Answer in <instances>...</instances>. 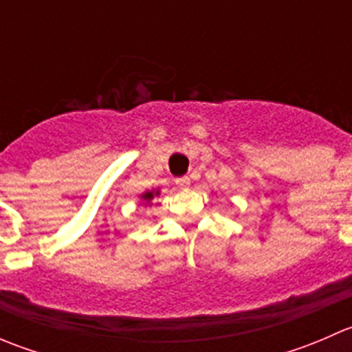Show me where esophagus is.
<instances>
[{"label":"esophagus","mask_w":352,"mask_h":352,"mask_svg":"<svg viewBox=\"0 0 352 352\" xmlns=\"http://www.w3.org/2000/svg\"><path fill=\"white\" fill-rule=\"evenodd\" d=\"M175 184L179 187H182V189H186V187L190 186V179L189 177H179V179L175 180Z\"/></svg>","instance_id":"esophagus-1"}]
</instances>
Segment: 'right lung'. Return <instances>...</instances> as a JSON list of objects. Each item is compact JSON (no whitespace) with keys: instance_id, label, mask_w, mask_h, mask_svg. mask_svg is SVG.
Returning <instances> with one entry per match:
<instances>
[{"instance_id":"obj_1","label":"right lung","mask_w":352,"mask_h":352,"mask_svg":"<svg viewBox=\"0 0 352 352\" xmlns=\"http://www.w3.org/2000/svg\"><path fill=\"white\" fill-rule=\"evenodd\" d=\"M156 194H158V192H156ZM143 199H146V201H151V199H153V192H146L143 196Z\"/></svg>"}]
</instances>
